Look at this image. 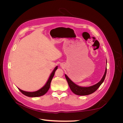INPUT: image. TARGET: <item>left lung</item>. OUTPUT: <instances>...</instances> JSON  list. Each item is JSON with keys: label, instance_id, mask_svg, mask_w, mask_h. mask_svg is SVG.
Segmentation results:
<instances>
[{"label": "left lung", "instance_id": "obj_1", "mask_svg": "<svg viewBox=\"0 0 123 123\" xmlns=\"http://www.w3.org/2000/svg\"><path fill=\"white\" fill-rule=\"evenodd\" d=\"M106 64H107V62H106ZM106 73H107V66L106 67L105 73H104L102 80L96 84L93 85L92 86L88 87H80V86H79L77 85L75 83H74L73 81L68 77V76L66 75V74H65V77L67 80V82L68 83L70 89L74 94L78 95H89L93 93L99 87V86L103 83L104 80L105 79Z\"/></svg>", "mask_w": 123, "mask_h": 123}]
</instances>
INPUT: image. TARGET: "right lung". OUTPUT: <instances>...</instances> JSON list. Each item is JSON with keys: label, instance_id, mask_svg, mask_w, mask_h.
Returning <instances> with one entry per match:
<instances>
[{"label": "right lung", "instance_id": "add662e5", "mask_svg": "<svg viewBox=\"0 0 123 123\" xmlns=\"http://www.w3.org/2000/svg\"><path fill=\"white\" fill-rule=\"evenodd\" d=\"M58 67L56 66V67L54 68V69L53 70V71H52V72L51 73V75L48 79L47 82L46 83V84H45V85L43 87H42L41 89H40L39 90L36 91H34V92H27V91H25L21 90L19 88H18L19 90L23 93V94L25 95V96H29V97H38V96H40L43 95L44 94H45L46 93L48 92V91L49 90V89L50 88V84H51V80H52L53 77L54 75L55 72L56 71V70L57 69Z\"/></svg>", "mask_w": 123, "mask_h": 123}]
</instances>
